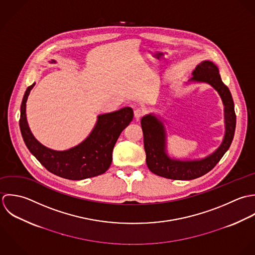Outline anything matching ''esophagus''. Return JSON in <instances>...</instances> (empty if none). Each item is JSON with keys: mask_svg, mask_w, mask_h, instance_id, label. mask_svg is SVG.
<instances>
[{"mask_svg": "<svg viewBox=\"0 0 255 255\" xmlns=\"http://www.w3.org/2000/svg\"><path fill=\"white\" fill-rule=\"evenodd\" d=\"M144 113H145V110L143 108H136L134 111V117L138 120L144 115Z\"/></svg>", "mask_w": 255, "mask_h": 255, "instance_id": "34e87169", "label": "esophagus"}]
</instances>
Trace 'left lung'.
Returning a JSON list of instances; mask_svg holds the SVG:
<instances>
[{
	"instance_id": "1",
	"label": "left lung",
	"mask_w": 255,
	"mask_h": 255,
	"mask_svg": "<svg viewBox=\"0 0 255 255\" xmlns=\"http://www.w3.org/2000/svg\"><path fill=\"white\" fill-rule=\"evenodd\" d=\"M205 83L214 88L224 104L225 135L222 144L213 153L202 158L179 159L167 153L166 130L163 121L154 113L142 117L141 125L144 134L146 162L149 169L156 175L169 179L191 180L209 172L229 150L235 135L237 117L235 104L229 88L223 83L219 68L205 60L196 66L192 78L186 83Z\"/></svg>"
}]
</instances>
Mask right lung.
<instances>
[{
  "instance_id": "right-lung-1",
  "label": "right lung",
  "mask_w": 255,
  "mask_h": 255,
  "mask_svg": "<svg viewBox=\"0 0 255 255\" xmlns=\"http://www.w3.org/2000/svg\"><path fill=\"white\" fill-rule=\"evenodd\" d=\"M51 63H56L52 60ZM35 83L28 87L20 105L19 128L23 141L37 160L55 175L82 180L104 173L112 161V151L121 132L133 120L131 107L100 114L90 135L79 145L56 151L43 146L31 133L26 119V101Z\"/></svg>"
}]
</instances>
